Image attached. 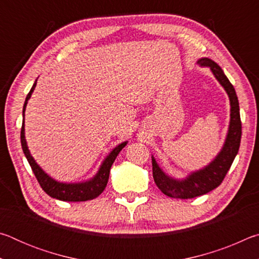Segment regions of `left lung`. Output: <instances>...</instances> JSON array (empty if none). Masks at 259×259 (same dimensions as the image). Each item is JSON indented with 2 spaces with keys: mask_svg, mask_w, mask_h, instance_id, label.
Here are the masks:
<instances>
[{
  "mask_svg": "<svg viewBox=\"0 0 259 259\" xmlns=\"http://www.w3.org/2000/svg\"><path fill=\"white\" fill-rule=\"evenodd\" d=\"M198 64L201 66L210 67L214 77L224 87L225 91L230 97L231 121L225 144L222 151L219 152V154L205 168L192 172L185 179L178 181V179L166 176L161 170L159 164L156 163L154 157L152 156L153 178H154L156 186L159 187V190L163 194L175 199L196 198V196L203 195L221 185L232 163H233L236 154H238L241 135H242L239 100L238 96L235 94L234 87L232 85L229 78L226 77L223 69L213 60L209 58H201L198 60Z\"/></svg>",
  "mask_w": 259,
  "mask_h": 259,
  "instance_id": "obj_1",
  "label": "left lung"
}]
</instances>
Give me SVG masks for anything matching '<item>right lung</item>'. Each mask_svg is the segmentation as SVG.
<instances>
[{"instance_id": "add662e5", "label": "right lung", "mask_w": 259, "mask_h": 259, "mask_svg": "<svg viewBox=\"0 0 259 259\" xmlns=\"http://www.w3.org/2000/svg\"><path fill=\"white\" fill-rule=\"evenodd\" d=\"M35 87H36V82L34 83L32 89H30V91L27 95V97H26L24 108H23V116H25L26 105H27L28 99L30 98V96H32V93L34 91ZM20 142H21V147H23L26 159H27L30 168H32L35 177H36L38 184H40V186L42 187V190L45 191L48 195H50L51 198L61 200V201H69V202H80V201L93 200L95 198H97L98 195L102 194L103 191L105 190V187L107 185L109 170H111L113 162L115 161L117 154L121 152L122 148L126 145V142H124L114 148V150L109 153L106 159L104 160L102 165H100L97 175H96L93 179H90V181L84 182V183L67 184V183H59L55 181L54 178H51L50 176H48V175L40 168V165L35 162L33 156L30 155L29 150L27 147V143H26V139H25L24 121H23V125H21V131H20Z\"/></svg>"}]
</instances>
